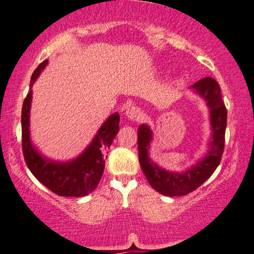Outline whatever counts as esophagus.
<instances>
[{
	"instance_id": "1",
	"label": "esophagus",
	"mask_w": 254,
	"mask_h": 254,
	"mask_svg": "<svg viewBox=\"0 0 254 254\" xmlns=\"http://www.w3.org/2000/svg\"><path fill=\"white\" fill-rule=\"evenodd\" d=\"M125 115H127V120L130 121H138L142 117V112H140V110L137 107H130L127 110V112H125Z\"/></svg>"
}]
</instances>
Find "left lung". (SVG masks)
<instances>
[{"mask_svg": "<svg viewBox=\"0 0 254 254\" xmlns=\"http://www.w3.org/2000/svg\"><path fill=\"white\" fill-rule=\"evenodd\" d=\"M191 89L206 102L212 131L206 155L194 165L182 172H172L160 168L149 156L150 144L153 138L152 131L146 124L138 127V157L140 168L149 184L157 192L169 197L185 195L194 191L212 176L223 156L227 111L221 99L220 86L213 78L205 77L194 83Z\"/></svg>", "mask_w": 254, "mask_h": 254, "instance_id": "left-lung-1", "label": "left lung"}]
</instances>
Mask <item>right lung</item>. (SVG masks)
<instances>
[{
  "label": "right lung",
  "instance_id": "add662e5",
  "mask_svg": "<svg viewBox=\"0 0 254 254\" xmlns=\"http://www.w3.org/2000/svg\"><path fill=\"white\" fill-rule=\"evenodd\" d=\"M47 64L48 61H44L34 71L30 81V91L22 107V149L24 160L35 178L54 193L62 197H84L97 188L103 176L107 151L120 131V115L115 112L109 116L91 143L76 158L59 162L42 155L31 143L29 127L33 99L31 86Z\"/></svg>",
  "mask_w": 254,
  "mask_h": 254
}]
</instances>
